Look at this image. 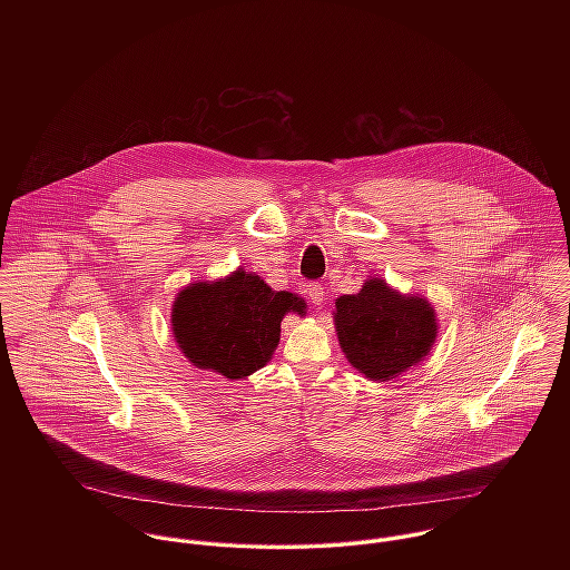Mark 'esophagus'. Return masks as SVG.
<instances>
[{
  "label": "esophagus",
  "instance_id": "1",
  "mask_svg": "<svg viewBox=\"0 0 570 570\" xmlns=\"http://www.w3.org/2000/svg\"><path fill=\"white\" fill-rule=\"evenodd\" d=\"M307 296H309V301L314 303V305H323L325 303V287L321 285V283H309L307 285Z\"/></svg>",
  "mask_w": 570,
  "mask_h": 570
}]
</instances>
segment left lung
Returning a JSON list of instances; mask_svg holds the SVG:
<instances>
[{"label":"left lung","instance_id":"8db88e82","mask_svg":"<svg viewBox=\"0 0 570 570\" xmlns=\"http://www.w3.org/2000/svg\"><path fill=\"white\" fill-rule=\"evenodd\" d=\"M333 323L351 366L373 382L395 380L419 364L439 333L425 298L400 294L382 278H366L357 294L340 296Z\"/></svg>","mask_w":570,"mask_h":570}]
</instances>
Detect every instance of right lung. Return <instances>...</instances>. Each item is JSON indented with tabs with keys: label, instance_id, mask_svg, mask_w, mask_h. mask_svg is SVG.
Masks as SVG:
<instances>
[{
	"label": "right lung",
	"instance_id": "add662e5",
	"mask_svg": "<svg viewBox=\"0 0 570 570\" xmlns=\"http://www.w3.org/2000/svg\"><path fill=\"white\" fill-rule=\"evenodd\" d=\"M305 307L301 296L274 292L261 276L239 267L226 278L184 287L173 303L170 326L193 366L244 380L269 362L283 316H305Z\"/></svg>",
	"mask_w": 570,
	"mask_h": 570
}]
</instances>
